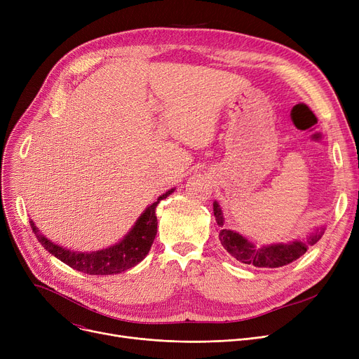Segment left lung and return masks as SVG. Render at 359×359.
<instances>
[{"mask_svg":"<svg viewBox=\"0 0 359 359\" xmlns=\"http://www.w3.org/2000/svg\"><path fill=\"white\" fill-rule=\"evenodd\" d=\"M214 215L218 227H222L224 218L217 202H214ZM218 237L222 248L241 263L256 268H280L303 256L307 252L309 244H314L322 237V230L313 233L306 241L295 240L287 244H273V246L265 248H255L243 236L227 229H219Z\"/></svg>","mask_w":359,"mask_h":359,"instance_id":"1","label":"left lung"}]
</instances>
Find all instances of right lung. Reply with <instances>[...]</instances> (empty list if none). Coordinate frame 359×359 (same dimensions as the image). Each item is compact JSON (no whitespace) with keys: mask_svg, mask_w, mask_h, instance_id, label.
I'll return each instance as SVG.
<instances>
[{"mask_svg":"<svg viewBox=\"0 0 359 359\" xmlns=\"http://www.w3.org/2000/svg\"><path fill=\"white\" fill-rule=\"evenodd\" d=\"M173 191L175 189H170L168 192L161 195L157 199V202L149 205L135 222L134 229L126 234V237L122 241L116 243L115 246H110L109 249L97 252L81 253L56 246V244H53L42 234H39V230L34 227L33 222H30V225L42 246L55 257H58L61 262H64L69 268L88 275L119 273L138 265V263L148 255L151 244H153L157 234L156 208L160 201L165 199L168 195H172Z\"/></svg>","mask_w":359,"mask_h":359,"instance_id":"obj_1","label":"right lung"}]
</instances>
